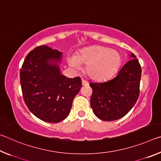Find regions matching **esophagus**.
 Returning a JSON list of instances; mask_svg holds the SVG:
<instances>
[{"instance_id": "1", "label": "esophagus", "mask_w": 161, "mask_h": 161, "mask_svg": "<svg viewBox=\"0 0 161 161\" xmlns=\"http://www.w3.org/2000/svg\"><path fill=\"white\" fill-rule=\"evenodd\" d=\"M81 83H82V85L83 86H87V85H88V81H86V80H82V81H81Z\"/></svg>"}]
</instances>
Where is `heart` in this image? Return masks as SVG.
<instances>
[{
    "mask_svg": "<svg viewBox=\"0 0 161 161\" xmlns=\"http://www.w3.org/2000/svg\"><path fill=\"white\" fill-rule=\"evenodd\" d=\"M68 62L75 69L80 64L86 65L87 75L94 80L103 81L110 78L118 71L122 63L119 51L102 45H94L81 50L77 55L68 58Z\"/></svg>",
    "mask_w": 161,
    "mask_h": 161,
    "instance_id": "b5f03b06",
    "label": "heart"
}]
</instances>
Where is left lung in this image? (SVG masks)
<instances>
[{
  "mask_svg": "<svg viewBox=\"0 0 161 161\" xmlns=\"http://www.w3.org/2000/svg\"><path fill=\"white\" fill-rule=\"evenodd\" d=\"M112 80L90 83V104L94 114L103 121H115L124 117L135 105L139 97L141 67L133 53Z\"/></svg>",
  "mask_w": 161,
  "mask_h": 161,
  "instance_id": "obj_1",
  "label": "left lung"
}]
</instances>
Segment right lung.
Wrapping results in <instances>:
<instances>
[{
	"label": "right lung",
	"mask_w": 161,
	"mask_h": 161,
	"mask_svg": "<svg viewBox=\"0 0 161 161\" xmlns=\"http://www.w3.org/2000/svg\"><path fill=\"white\" fill-rule=\"evenodd\" d=\"M61 58L60 52L38 46L26 56L20 72L26 106L38 119L49 123L67 118L81 87L80 77L70 79L61 75L57 65ZM50 61L55 62L50 64Z\"/></svg>",
	"instance_id": "right-lung-1"
}]
</instances>
